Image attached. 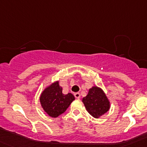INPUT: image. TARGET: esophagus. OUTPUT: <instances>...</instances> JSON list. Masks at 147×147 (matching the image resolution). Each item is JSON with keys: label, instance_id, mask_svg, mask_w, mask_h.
I'll return each instance as SVG.
<instances>
[{"label": "esophagus", "instance_id": "obj_1", "mask_svg": "<svg viewBox=\"0 0 147 147\" xmlns=\"http://www.w3.org/2000/svg\"><path fill=\"white\" fill-rule=\"evenodd\" d=\"M75 98L80 99V93H78V92L75 93Z\"/></svg>", "mask_w": 147, "mask_h": 147}]
</instances>
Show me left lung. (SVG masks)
<instances>
[{"instance_id":"8db88e82","label":"left lung","mask_w":147,"mask_h":147,"mask_svg":"<svg viewBox=\"0 0 147 147\" xmlns=\"http://www.w3.org/2000/svg\"><path fill=\"white\" fill-rule=\"evenodd\" d=\"M82 102L90 115L94 118L101 117L110 109V102L102 88L92 86Z\"/></svg>"}]
</instances>
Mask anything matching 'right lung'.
I'll return each mask as SVG.
<instances>
[{"instance_id": "obj_1", "label": "right lung", "mask_w": 147, "mask_h": 147, "mask_svg": "<svg viewBox=\"0 0 147 147\" xmlns=\"http://www.w3.org/2000/svg\"><path fill=\"white\" fill-rule=\"evenodd\" d=\"M75 100L71 93L65 94L59 81L46 87L40 96V102L43 110L50 117L56 118L64 113L70 104Z\"/></svg>"}]
</instances>
